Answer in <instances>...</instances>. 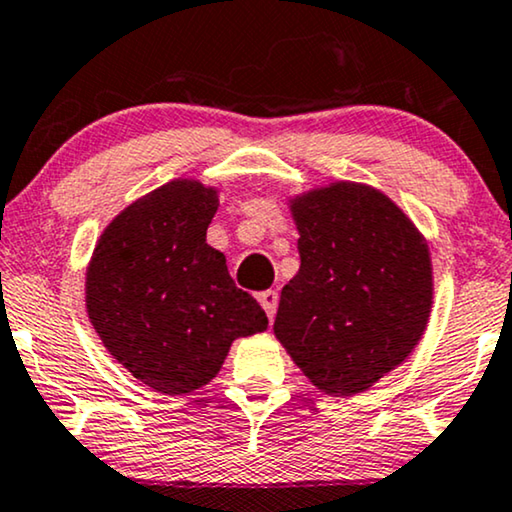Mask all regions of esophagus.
Returning <instances> with one entry per match:
<instances>
[{
    "label": "esophagus",
    "mask_w": 512,
    "mask_h": 512,
    "mask_svg": "<svg viewBox=\"0 0 512 512\" xmlns=\"http://www.w3.org/2000/svg\"><path fill=\"white\" fill-rule=\"evenodd\" d=\"M258 301H261L265 315H268V320L272 322V317H275V313H277V301H280L277 291L275 289L261 291V294H258Z\"/></svg>",
    "instance_id": "obj_1"
}]
</instances>
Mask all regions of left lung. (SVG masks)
<instances>
[{
    "instance_id": "8db88e82",
    "label": "left lung",
    "mask_w": 512,
    "mask_h": 512,
    "mask_svg": "<svg viewBox=\"0 0 512 512\" xmlns=\"http://www.w3.org/2000/svg\"><path fill=\"white\" fill-rule=\"evenodd\" d=\"M298 275L275 336L317 388L357 395L407 360L433 303L428 247L386 195L336 183L294 202Z\"/></svg>"
}]
</instances>
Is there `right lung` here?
<instances>
[{
  "label": "right lung",
  "mask_w": 512,
  "mask_h": 512,
  "mask_svg": "<svg viewBox=\"0 0 512 512\" xmlns=\"http://www.w3.org/2000/svg\"><path fill=\"white\" fill-rule=\"evenodd\" d=\"M214 190L174 181L126 207L96 244L86 310L108 353L167 395L202 388L230 343L268 327L256 298L237 289L207 244Z\"/></svg>",
  "instance_id": "add662e5"
}]
</instances>
